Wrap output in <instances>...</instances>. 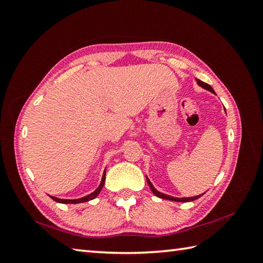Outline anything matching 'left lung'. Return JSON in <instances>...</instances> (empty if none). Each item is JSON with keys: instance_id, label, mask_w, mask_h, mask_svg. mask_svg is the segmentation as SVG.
Instances as JSON below:
<instances>
[{"instance_id": "8db88e82", "label": "left lung", "mask_w": 263, "mask_h": 263, "mask_svg": "<svg viewBox=\"0 0 263 263\" xmlns=\"http://www.w3.org/2000/svg\"><path fill=\"white\" fill-rule=\"evenodd\" d=\"M197 82H198V85L199 86H201L202 88H204V89H206V90H209V91H211V92H214L215 93V91H214V89L211 88V86L210 85H208V83H205V82H203V81H201V80H198L197 79ZM147 182H148V184H149V186H150V189H152V191H153V193L155 194V195H157L158 198H161V199H167V200H171V201H176V202H189V201H193V200H197V199H199L201 195H198V197H192V198H174V197H171V195H166V194H164V193H160L159 191H157V190H156L155 187H154V185L152 184V182H150L148 178H147Z\"/></svg>"}]
</instances>
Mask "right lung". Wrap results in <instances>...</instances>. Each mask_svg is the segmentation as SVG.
I'll use <instances>...</instances> for the list:
<instances>
[{
  "label": "right lung",
  "mask_w": 263,
  "mask_h": 263,
  "mask_svg": "<svg viewBox=\"0 0 263 263\" xmlns=\"http://www.w3.org/2000/svg\"><path fill=\"white\" fill-rule=\"evenodd\" d=\"M105 173H106V172H104V175H103V178H102V182H100V185L96 189V191L92 192V193H90L89 195H86V197L80 198V199H74V200L59 199V198H55V197H51V195H49V197H51L54 201H57V202H60V203H81V202H87V201H89V200H92V199L96 198L97 195L100 193V191H102V189H103L104 184H105V175H106Z\"/></svg>",
  "instance_id": "obj_1"
}]
</instances>
